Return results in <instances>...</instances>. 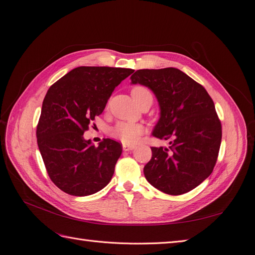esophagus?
<instances>
[{
	"instance_id": "34e87169",
	"label": "esophagus",
	"mask_w": 255,
	"mask_h": 255,
	"mask_svg": "<svg viewBox=\"0 0 255 255\" xmlns=\"http://www.w3.org/2000/svg\"><path fill=\"white\" fill-rule=\"evenodd\" d=\"M135 148H136L135 145H130V144H127V143H123L122 144L123 151H130V150H134Z\"/></svg>"
}]
</instances>
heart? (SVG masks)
<instances>
[{"label":"heart","mask_w":255,"mask_h":255,"mask_svg":"<svg viewBox=\"0 0 255 255\" xmlns=\"http://www.w3.org/2000/svg\"><path fill=\"white\" fill-rule=\"evenodd\" d=\"M132 97L134 101L139 104L144 99H151L153 101L152 92L143 86H136L132 89ZM144 133V127L141 123L120 121L110 129V135L123 143L133 144L138 141L140 136Z\"/></svg>","instance_id":"1"}]
</instances>
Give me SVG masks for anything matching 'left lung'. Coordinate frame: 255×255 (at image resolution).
<instances>
[{
  "mask_svg": "<svg viewBox=\"0 0 255 255\" xmlns=\"http://www.w3.org/2000/svg\"><path fill=\"white\" fill-rule=\"evenodd\" d=\"M130 80L157 98L160 118L153 136L171 140L169 148L152 146L145 179L165 194H186L210 176L218 158L222 128L213 100L202 85L176 68L141 69Z\"/></svg>",
  "mask_w": 255,
  "mask_h": 255,
  "instance_id": "8db88e82",
  "label": "left lung"
}]
</instances>
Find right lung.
<instances>
[{
	"mask_svg": "<svg viewBox=\"0 0 255 255\" xmlns=\"http://www.w3.org/2000/svg\"><path fill=\"white\" fill-rule=\"evenodd\" d=\"M134 72L113 67H78L49 88L37 125V143L51 181L66 194H96L112 180L122 145L110 138L98 146L84 139L114 89Z\"/></svg>",
	"mask_w": 255,
	"mask_h": 255,
	"instance_id": "add662e5",
	"label": "right lung"
}]
</instances>
